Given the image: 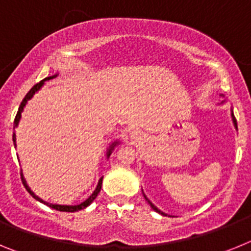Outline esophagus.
<instances>
[{"mask_svg": "<svg viewBox=\"0 0 251 251\" xmlns=\"http://www.w3.org/2000/svg\"><path fill=\"white\" fill-rule=\"evenodd\" d=\"M130 139L134 142H139L143 139V133L138 132V130H134V132L130 133Z\"/></svg>", "mask_w": 251, "mask_h": 251, "instance_id": "esophagus-1", "label": "esophagus"}]
</instances>
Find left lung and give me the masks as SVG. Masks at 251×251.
Listing matches in <instances>:
<instances>
[{
	"instance_id": "left-lung-1",
	"label": "left lung",
	"mask_w": 251,
	"mask_h": 251,
	"mask_svg": "<svg viewBox=\"0 0 251 251\" xmlns=\"http://www.w3.org/2000/svg\"><path fill=\"white\" fill-rule=\"evenodd\" d=\"M223 103H225V100H224ZM231 118H232V123H234V127L236 128V129H238V123H236V119H235V117H234V113H232V109H231ZM142 191H143V190H142ZM143 196H145V199H146V200H147V202L150 203V205H151V207H152L153 210H154V211H156V212H158V214H161V215H165V216H167V214H165V212H162L161 210H159V208H157L156 206L153 205V203L151 202L150 200H148V199H147V196H146L145 194H143Z\"/></svg>"
}]
</instances>
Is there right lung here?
<instances>
[{"label": "right lung", "instance_id": "obj_1", "mask_svg": "<svg viewBox=\"0 0 251 251\" xmlns=\"http://www.w3.org/2000/svg\"><path fill=\"white\" fill-rule=\"evenodd\" d=\"M56 75L57 74L52 75V76L45 77L44 80H41V81H40V83H37L36 85H34V86H32V88H31V90L27 93V94H26V97H25V98H24V100H22L21 105H20L19 112H17V114H16V118H15V122H13V126H15V128H16L17 126H19L20 119H21V113L24 112V108H25V106H26L27 101L30 100V99L32 98V97H34L35 93L39 92V90L41 89V86H43L44 84H45L46 80H50V79L55 77V76H56ZM12 138H13V145H15V148H16V134H15V132H13ZM118 145H119V142L115 141V142H113V143L109 146V147H108V150H106V154H105L106 158H109V156H110V154H112V152H113V151H114V148L117 147V146H118ZM21 176H22V183H24V186H25L26 190H27V191H28V194H30L31 196L34 197L35 200H37V201H40V202L45 203V205H48L49 207L54 208V210H57V211H64V212H75V211H79V210H83V208L88 207V206H89L90 203H92L93 201L95 200V197L98 196V194H99V192H100L101 183H103V177H100V178H99V181H98V185H97V187H95L94 192H93V194L90 195V196L88 197V199H86L85 201H84V202L79 203V205H74V206H73V205H56V203H49V202H46V201H44L43 199H40L39 196H36V195H35L34 192L31 191V188L28 187L27 182H26V179L24 178V175H21Z\"/></svg>", "mask_w": 251, "mask_h": 251}]
</instances>
